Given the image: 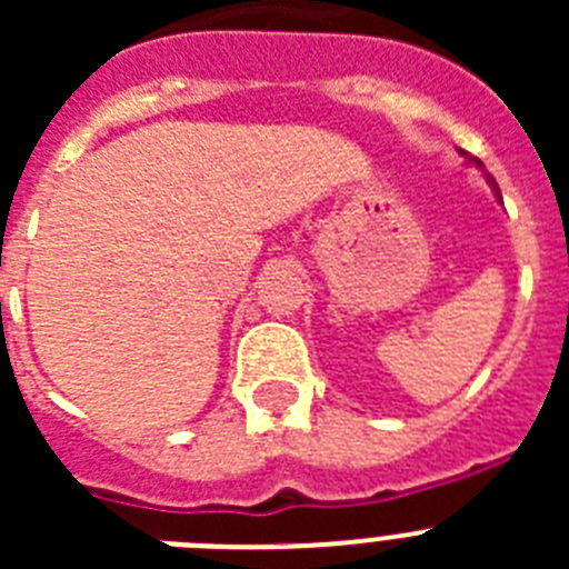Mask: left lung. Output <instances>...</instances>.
<instances>
[{"instance_id": "left-lung-1", "label": "left lung", "mask_w": 569, "mask_h": 569, "mask_svg": "<svg viewBox=\"0 0 569 569\" xmlns=\"http://www.w3.org/2000/svg\"><path fill=\"white\" fill-rule=\"evenodd\" d=\"M461 156H465L467 162H470V164H476V168H479V170H481V173H485V182H487V184H490V190H492V193H496V199H499V204H505V202H501V190H499V184H496V179H492V176H487L485 164H481V162H479V159H472V156H467V153H461Z\"/></svg>"}]
</instances>
